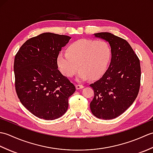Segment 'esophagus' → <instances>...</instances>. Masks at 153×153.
<instances>
[{"label":"esophagus","mask_w":153,"mask_h":153,"mask_svg":"<svg viewBox=\"0 0 153 153\" xmlns=\"http://www.w3.org/2000/svg\"><path fill=\"white\" fill-rule=\"evenodd\" d=\"M84 87V86L83 85H76V89H83Z\"/></svg>","instance_id":"obj_1"}]
</instances>
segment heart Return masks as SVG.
<instances>
[{"instance_id":"b5f03b06","label":"heart","mask_w":153,"mask_h":153,"mask_svg":"<svg viewBox=\"0 0 153 153\" xmlns=\"http://www.w3.org/2000/svg\"><path fill=\"white\" fill-rule=\"evenodd\" d=\"M110 56L111 49L106 42L81 39L71 44L66 53L58 55L57 64L66 77H73L79 66V79H95L105 73Z\"/></svg>"}]
</instances>
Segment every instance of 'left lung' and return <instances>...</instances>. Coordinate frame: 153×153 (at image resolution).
Masks as SVG:
<instances>
[{
  "mask_svg": "<svg viewBox=\"0 0 153 153\" xmlns=\"http://www.w3.org/2000/svg\"><path fill=\"white\" fill-rule=\"evenodd\" d=\"M94 35L108 42L112 58L101 78L90 85L94 90L90 108L97 118L111 120L124 112L137 98L141 83L140 62L123 39L108 32Z\"/></svg>",
  "mask_w": 153,
  "mask_h": 153,
  "instance_id": "left-lung-1",
  "label": "left lung"
}]
</instances>
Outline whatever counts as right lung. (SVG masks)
<instances>
[{"mask_svg":"<svg viewBox=\"0 0 153 153\" xmlns=\"http://www.w3.org/2000/svg\"><path fill=\"white\" fill-rule=\"evenodd\" d=\"M71 39L43 33L26 41L16 54L15 87L22 104L39 118L53 120L64 115L68 98L76 91L58 70L57 57Z\"/></svg>","mask_w":153,"mask_h":153,"instance_id":"add662e5","label":"right lung"}]
</instances>
